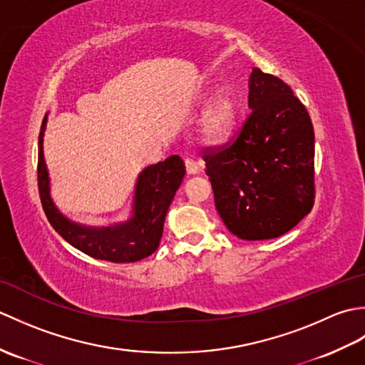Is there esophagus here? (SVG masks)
Masks as SVG:
<instances>
[{
	"label": "esophagus",
	"mask_w": 365,
	"mask_h": 365,
	"mask_svg": "<svg viewBox=\"0 0 365 365\" xmlns=\"http://www.w3.org/2000/svg\"><path fill=\"white\" fill-rule=\"evenodd\" d=\"M185 166H187V173L190 175H195V174L199 173V165H197L195 160L187 158V160H185Z\"/></svg>",
	"instance_id": "34e87169"
}]
</instances>
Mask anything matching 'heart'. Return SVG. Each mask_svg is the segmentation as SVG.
Here are the masks:
<instances>
[{
    "label": "heart",
    "mask_w": 365,
    "mask_h": 365,
    "mask_svg": "<svg viewBox=\"0 0 365 365\" xmlns=\"http://www.w3.org/2000/svg\"><path fill=\"white\" fill-rule=\"evenodd\" d=\"M215 92L204 94V103H210ZM240 119V102L234 92L221 91L214 102L207 106L199 120V135L208 144H222L234 135Z\"/></svg>",
    "instance_id": "1"
}]
</instances>
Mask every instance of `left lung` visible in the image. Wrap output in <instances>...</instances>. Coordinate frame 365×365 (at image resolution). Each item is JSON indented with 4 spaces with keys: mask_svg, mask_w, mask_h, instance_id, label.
<instances>
[{
    "mask_svg": "<svg viewBox=\"0 0 365 365\" xmlns=\"http://www.w3.org/2000/svg\"><path fill=\"white\" fill-rule=\"evenodd\" d=\"M252 110L237 141L204 155L215 205L242 240H271L293 229L314 205V127L282 80L254 67Z\"/></svg>",
    "mask_w": 365,
    "mask_h": 365,
    "instance_id": "8db88e82",
    "label": "left lung"
}]
</instances>
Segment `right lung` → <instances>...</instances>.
<instances>
[{
    "mask_svg": "<svg viewBox=\"0 0 365 365\" xmlns=\"http://www.w3.org/2000/svg\"><path fill=\"white\" fill-rule=\"evenodd\" d=\"M46 120L48 113L38 133L37 180L43 212L53 229L76 250L98 260L128 263L149 257L160 246L169 205L187 173L183 160L178 155H170L138 174L128 220L108 226H86L68 220L51 197L50 174L43 157Z\"/></svg>",
    "mask_w": 365,
    "mask_h": 365,
    "instance_id": "obj_1",
    "label": "right lung"
}]
</instances>
